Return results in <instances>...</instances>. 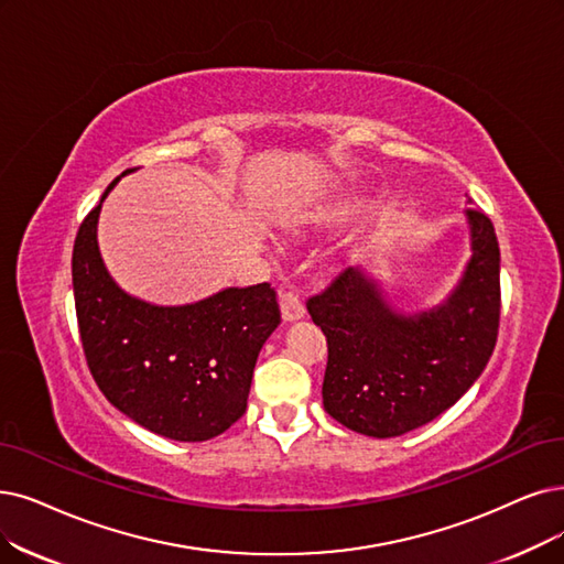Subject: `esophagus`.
<instances>
[{"instance_id": "esophagus-1", "label": "esophagus", "mask_w": 564, "mask_h": 564, "mask_svg": "<svg viewBox=\"0 0 564 564\" xmlns=\"http://www.w3.org/2000/svg\"><path fill=\"white\" fill-rule=\"evenodd\" d=\"M280 310L284 322H296L305 314V305L296 291H280Z\"/></svg>"}]
</instances>
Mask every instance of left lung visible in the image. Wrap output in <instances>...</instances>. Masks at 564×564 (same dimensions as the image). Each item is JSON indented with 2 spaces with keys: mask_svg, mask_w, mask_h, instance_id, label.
Returning <instances> with one entry per match:
<instances>
[{
  "mask_svg": "<svg viewBox=\"0 0 564 564\" xmlns=\"http://www.w3.org/2000/svg\"><path fill=\"white\" fill-rule=\"evenodd\" d=\"M465 215L471 257L442 305L400 314L354 265L307 299L328 343L324 410L349 431L379 440L410 433L484 372L500 328V245L486 213Z\"/></svg>",
  "mask_w": 564,
  "mask_h": 564,
  "instance_id": "obj_1",
  "label": "left lung"
}]
</instances>
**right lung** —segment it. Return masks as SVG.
<instances>
[{
    "label": "right lung",
    "mask_w": 564,
    "mask_h": 564,
    "mask_svg": "<svg viewBox=\"0 0 564 564\" xmlns=\"http://www.w3.org/2000/svg\"><path fill=\"white\" fill-rule=\"evenodd\" d=\"M101 204L83 219L72 259L89 372L112 408L156 435L177 442L221 435L245 414L257 356L280 324L275 289L231 286L177 307L133 299L99 254Z\"/></svg>",
    "instance_id": "1"
}]
</instances>
